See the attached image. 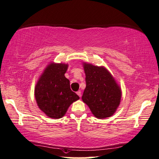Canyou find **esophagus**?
Segmentation results:
<instances>
[{
	"instance_id": "esophagus-1",
	"label": "esophagus",
	"mask_w": 159,
	"mask_h": 159,
	"mask_svg": "<svg viewBox=\"0 0 159 159\" xmlns=\"http://www.w3.org/2000/svg\"><path fill=\"white\" fill-rule=\"evenodd\" d=\"M76 93L79 96V97H81V91H78L77 92H76Z\"/></svg>"
}]
</instances>
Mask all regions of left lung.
<instances>
[{
	"label": "left lung",
	"mask_w": 159,
	"mask_h": 159,
	"mask_svg": "<svg viewBox=\"0 0 159 159\" xmlns=\"http://www.w3.org/2000/svg\"><path fill=\"white\" fill-rule=\"evenodd\" d=\"M86 86L82 96L83 102L88 105L98 119L113 115L119 107L122 91L116 80L104 67L84 62Z\"/></svg>",
	"instance_id": "obj_1"
}]
</instances>
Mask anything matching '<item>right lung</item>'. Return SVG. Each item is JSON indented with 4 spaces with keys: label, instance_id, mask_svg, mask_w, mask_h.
Masks as SVG:
<instances>
[{
    "label": "right lung",
    "instance_id": "obj_1",
    "mask_svg": "<svg viewBox=\"0 0 159 159\" xmlns=\"http://www.w3.org/2000/svg\"><path fill=\"white\" fill-rule=\"evenodd\" d=\"M68 67V64L64 63L49 64L34 89L39 108L53 119L63 117L70 105L79 99V96L71 91L70 80L65 76Z\"/></svg>",
    "mask_w": 159,
    "mask_h": 159
}]
</instances>
